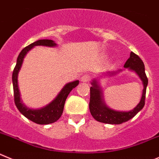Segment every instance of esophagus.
Instances as JSON below:
<instances>
[{
	"mask_svg": "<svg viewBox=\"0 0 159 159\" xmlns=\"http://www.w3.org/2000/svg\"><path fill=\"white\" fill-rule=\"evenodd\" d=\"M90 79H91V76L89 74H85L81 78V81L82 82H89L90 81Z\"/></svg>",
	"mask_w": 159,
	"mask_h": 159,
	"instance_id": "34e87169",
	"label": "esophagus"
}]
</instances>
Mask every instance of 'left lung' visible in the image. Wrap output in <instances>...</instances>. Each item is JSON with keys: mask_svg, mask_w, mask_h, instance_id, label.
<instances>
[{"mask_svg": "<svg viewBox=\"0 0 159 159\" xmlns=\"http://www.w3.org/2000/svg\"><path fill=\"white\" fill-rule=\"evenodd\" d=\"M124 67L125 69L134 71L139 77L143 82V89L142 97L139 103L136 107L132 110L128 111H116L111 109L107 106L103 98V93L101 87L99 84V80L97 78L93 79L90 87V101H89V111L96 120L104 124H120L122 123L127 122L135 116L139 111H141L145 104L146 89H147L148 80L145 74V67L141 58L135 55V53L131 52L130 57L124 64ZM123 70H118L115 71H106L101 74V76H112L118 73L121 72Z\"/></svg>", "mask_w": 159, "mask_h": 159, "instance_id": "left-lung-1", "label": "left lung"}]
</instances>
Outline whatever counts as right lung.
<instances>
[{
	"mask_svg": "<svg viewBox=\"0 0 159 159\" xmlns=\"http://www.w3.org/2000/svg\"><path fill=\"white\" fill-rule=\"evenodd\" d=\"M35 46H45V47H50V48H55L57 46V44L51 39H39V40L28 45V47H26L21 51L19 56L17 58L16 65L14 68L13 73H12L14 101H15L16 106L18 108V110L28 120L38 124H49L55 123L61 117L67 97L71 92V90L79 84V81L77 80V81H74L72 82L67 83L58 93L55 99L43 108L33 109V108L27 107L21 101L20 93L19 87H18V74L22 66L24 58H25L28 51H31Z\"/></svg>",
	"mask_w": 159,
	"mask_h": 159,
	"instance_id": "right-lung-1",
	"label": "right lung"
}]
</instances>
